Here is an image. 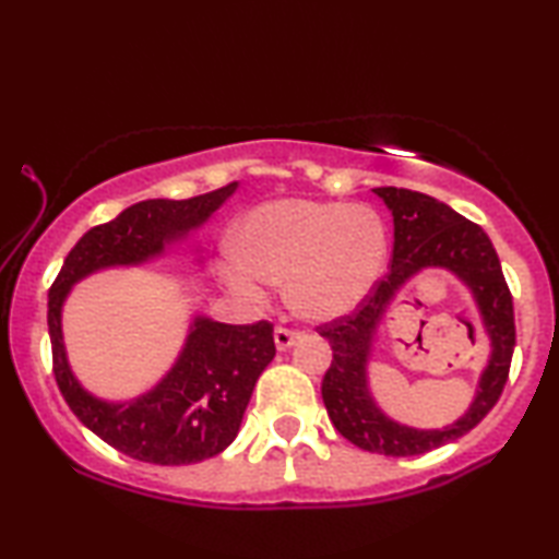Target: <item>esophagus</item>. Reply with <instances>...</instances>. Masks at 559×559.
Here are the masks:
<instances>
[{"label": "esophagus", "instance_id": "obj_1", "mask_svg": "<svg viewBox=\"0 0 559 559\" xmlns=\"http://www.w3.org/2000/svg\"><path fill=\"white\" fill-rule=\"evenodd\" d=\"M273 340H276V347L281 349H288L296 343H300L302 335L298 333V330H290V328H276V333H273Z\"/></svg>", "mask_w": 559, "mask_h": 559}]
</instances>
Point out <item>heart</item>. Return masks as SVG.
<instances>
[{
	"label": "heart",
	"instance_id": "1",
	"mask_svg": "<svg viewBox=\"0 0 559 559\" xmlns=\"http://www.w3.org/2000/svg\"><path fill=\"white\" fill-rule=\"evenodd\" d=\"M234 253L222 278L236 296L261 302L269 283L286 281L293 313L328 323L353 313L382 281L390 236L372 206L293 197L246 214Z\"/></svg>",
	"mask_w": 559,
	"mask_h": 559
}]
</instances>
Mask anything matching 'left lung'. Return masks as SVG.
Returning a JSON list of instances; mask_svg holds the SVG:
<instances>
[{
  "label": "left lung",
  "mask_w": 559,
  "mask_h": 559,
  "mask_svg": "<svg viewBox=\"0 0 559 559\" xmlns=\"http://www.w3.org/2000/svg\"><path fill=\"white\" fill-rule=\"evenodd\" d=\"M394 216L390 273L349 316L318 328L333 362L323 377V402L330 421L355 447L384 456H419L468 433L493 409L508 382L515 349L513 296L488 234L449 204L412 189L377 187ZM424 267H447L471 290L491 340V357L467 414L443 430H414L394 423L376 406L366 380L376 330L403 283Z\"/></svg>",
  "instance_id": "left-lung-1"
}]
</instances>
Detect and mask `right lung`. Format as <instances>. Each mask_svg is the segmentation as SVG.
Segmentation results:
<instances>
[{
	"label": "right lung",
	"mask_w": 559,
	"mask_h": 559,
	"mask_svg": "<svg viewBox=\"0 0 559 559\" xmlns=\"http://www.w3.org/2000/svg\"><path fill=\"white\" fill-rule=\"evenodd\" d=\"M231 182L192 200H147L93 226L66 257L49 290L53 377L66 404L112 449L130 459L182 466L222 453L239 433L261 372L276 355L273 325H226L197 316L187 343L163 380L130 402H106L83 390L66 359L61 310L73 283L110 266H138L202 226L236 192Z\"/></svg>",
	"instance_id": "1"
}]
</instances>
